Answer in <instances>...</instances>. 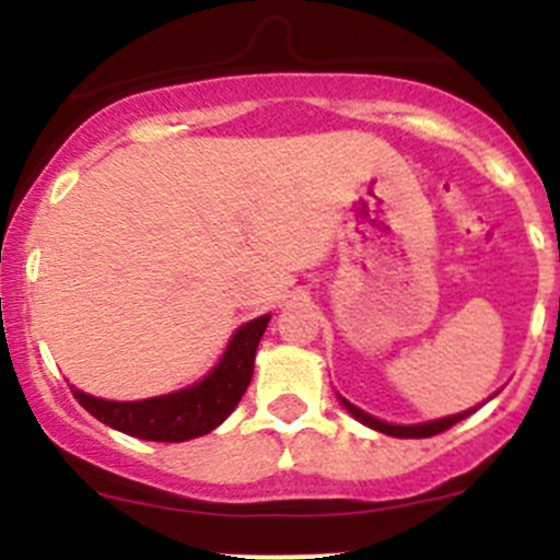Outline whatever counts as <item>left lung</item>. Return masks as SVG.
I'll return each instance as SVG.
<instances>
[{"mask_svg": "<svg viewBox=\"0 0 560 560\" xmlns=\"http://www.w3.org/2000/svg\"><path fill=\"white\" fill-rule=\"evenodd\" d=\"M338 395V400H341V406L343 409L349 411V415L354 417V420L358 422H363V425H369V428H374V431H380V433H385V436H395V439H428V436H436V433H442V431H447V428H453L455 422H460V420H466L468 415H474V411L479 409V406H471V409H466V411H457V415H447V417H439V420H428V422H411V425H398V422H387V420H380V417H374V415H369V411H363L360 409V406H354L352 400H347L343 398L341 393H336ZM495 395V393H493ZM493 395H490V398H493ZM488 398V400H490Z\"/></svg>", "mask_w": 560, "mask_h": 560, "instance_id": "left-lung-1", "label": "left lung"}]
</instances>
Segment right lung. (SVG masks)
<instances>
[{
  "label": "right lung",
  "mask_w": 560,
  "mask_h": 560,
  "mask_svg": "<svg viewBox=\"0 0 560 560\" xmlns=\"http://www.w3.org/2000/svg\"><path fill=\"white\" fill-rule=\"evenodd\" d=\"M270 314L248 319L230 338L219 363L195 385L143 400H107L72 387L78 404L113 431L145 442H189L222 425L244 398L254 374L259 338Z\"/></svg>",
  "instance_id": "1"
}]
</instances>
